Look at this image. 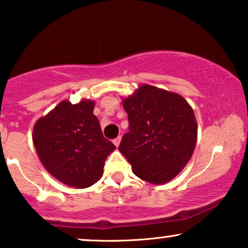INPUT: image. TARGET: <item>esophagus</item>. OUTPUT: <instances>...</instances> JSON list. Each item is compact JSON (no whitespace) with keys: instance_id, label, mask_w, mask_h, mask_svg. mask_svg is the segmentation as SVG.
<instances>
[{"instance_id":"34e87169","label":"esophagus","mask_w":248,"mask_h":248,"mask_svg":"<svg viewBox=\"0 0 248 248\" xmlns=\"http://www.w3.org/2000/svg\"><path fill=\"white\" fill-rule=\"evenodd\" d=\"M120 142H121V136H118V138L113 140V143L115 144V147H119V144H120Z\"/></svg>"}]
</instances>
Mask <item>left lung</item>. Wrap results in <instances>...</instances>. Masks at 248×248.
<instances>
[{
  "instance_id": "8db88e82",
  "label": "left lung",
  "mask_w": 248,
  "mask_h": 248,
  "mask_svg": "<svg viewBox=\"0 0 248 248\" xmlns=\"http://www.w3.org/2000/svg\"><path fill=\"white\" fill-rule=\"evenodd\" d=\"M129 133L119 150L133 172L148 183L166 184L191 158L197 142V121L192 107L175 92L142 84L122 99Z\"/></svg>"
}]
</instances>
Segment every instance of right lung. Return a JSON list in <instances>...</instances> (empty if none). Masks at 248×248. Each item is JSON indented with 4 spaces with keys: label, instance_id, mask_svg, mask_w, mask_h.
<instances>
[{
    "label": "right lung",
    "instance_id": "1",
    "mask_svg": "<svg viewBox=\"0 0 248 248\" xmlns=\"http://www.w3.org/2000/svg\"><path fill=\"white\" fill-rule=\"evenodd\" d=\"M94 101L72 105L62 100L33 126L32 141L39 161L51 176L65 186L84 189L104 173L107 156L115 146L104 138Z\"/></svg>",
    "mask_w": 248,
    "mask_h": 248
}]
</instances>
